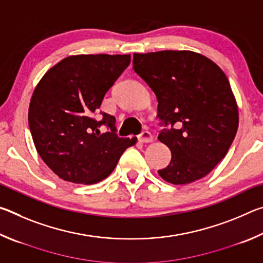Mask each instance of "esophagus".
Masks as SVG:
<instances>
[{"label":"esophagus","mask_w":263,"mask_h":263,"mask_svg":"<svg viewBox=\"0 0 263 263\" xmlns=\"http://www.w3.org/2000/svg\"><path fill=\"white\" fill-rule=\"evenodd\" d=\"M138 139L141 142H152L153 141V136L149 131H142L139 136H138Z\"/></svg>","instance_id":"34e87169"}]
</instances>
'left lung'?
Segmentation results:
<instances>
[{"mask_svg": "<svg viewBox=\"0 0 263 263\" xmlns=\"http://www.w3.org/2000/svg\"><path fill=\"white\" fill-rule=\"evenodd\" d=\"M133 69L157 96L162 125H171L158 136L172 152L159 175L175 185L206 176L224 159L239 125L225 73L199 53L169 50L133 53Z\"/></svg>", "mask_w": 263, "mask_h": 263, "instance_id": "8db88e82", "label": "left lung"}]
</instances>
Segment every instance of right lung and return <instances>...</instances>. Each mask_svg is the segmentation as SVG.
Instances as JSON below:
<instances>
[{
	"instance_id": "right-lung-1",
	"label": "right lung",
	"mask_w": 263,
	"mask_h": 263,
	"mask_svg": "<svg viewBox=\"0 0 263 263\" xmlns=\"http://www.w3.org/2000/svg\"><path fill=\"white\" fill-rule=\"evenodd\" d=\"M130 54L70 55L48 69L35 87L29 126L35 149L60 179L94 184L108 177L137 138L116 135V118L99 111L106 91L130 65ZM105 125L110 131L101 134Z\"/></svg>"
}]
</instances>
